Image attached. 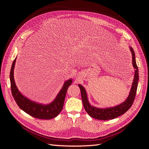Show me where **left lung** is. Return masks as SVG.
<instances>
[{
    "label": "left lung",
    "instance_id": "obj_1",
    "mask_svg": "<svg viewBox=\"0 0 149 149\" xmlns=\"http://www.w3.org/2000/svg\"><path fill=\"white\" fill-rule=\"evenodd\" d=\"M130 49L132 55V64L134 68L135 69V70L134 82L132 83L129 95L124 103L115 107L106 109H99L95 107H93L91 106L89 103L86 90L81 85L79 84V86L81 91V95L83 106L88 115H89L92 118L104 121L112 120L122 115L125 112H126L133 104V103H134V100L135 98L137 91L138 83L139 80V74L138 66L136 63L135 52L131 47H130Z\"/></svg>",
    "mask_w": 149,
    "mask_h": 149
}]
</instances>
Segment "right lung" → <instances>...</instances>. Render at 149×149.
I'll return each mask as SVG.
<instances>
[{"instance_id": "right-lung-1", "label": "right lung", "mask_w": 149, "mask_h": 149, "mask_svg": "<svg viewBox=\"0 0 149 149\" xmlns=\"http://www.w3.org/2000/svg\"><path fill=\"white\" fill-rule=\"evenodd\" d=\"M16 58L13 61L10 71L11 89L13 97L18 106L26 113L36 118L50 120L56 117L61 111L63 107L66 92L69 86L72 83V79L66 81L58 95L53 102L47 105L38 104L23 97L18 91L14 80V68Z\"/></svg>"}]
</instances>
